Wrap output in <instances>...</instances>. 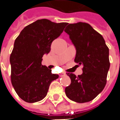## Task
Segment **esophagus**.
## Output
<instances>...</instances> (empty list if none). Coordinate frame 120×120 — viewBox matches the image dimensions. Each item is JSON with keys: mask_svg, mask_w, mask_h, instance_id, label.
Wrapping results in <instances>:
<instances>
[{"mask_svg": "<svg viewBox=\"0 0 120 120\" xmlns=\"http://www.w3.org/2000/svg\"><path fill=\"white\" fill-rule=\"evenodd\" d=\"M59 75H60V77H63V76H64V75H66V74L65 73H61V74H59Z\"/></svg>", "mask_w": 120, "mask_h": 120, "instance_id": "obj_1", "label": "esophagus"}]
</instances>
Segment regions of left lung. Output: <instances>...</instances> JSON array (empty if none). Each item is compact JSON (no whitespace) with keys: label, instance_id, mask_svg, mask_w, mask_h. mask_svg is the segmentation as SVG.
I'll return each instance as SVG.
<instances>
[{"label":"left lung","instance_id":"8db88e82","mask_svg":"<svg viewBox=\"0 0 120 120\" xmlns=\"http://www.w3.org/2000/svg\"><path fill=\"white\" fill-rule=\"evenodd\" d=\"M64 31L76 49L74 62L83 66L81 75L67 74L71 83L66 87L65 93L74 102H89L102 92L106 84L110 65L109 49L102 36L89 23H70Z\"/></svg>","mask_w":120,"mask_h":120}]
</instances>
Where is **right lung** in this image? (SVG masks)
Masks as SVG:
<instances>
[{"label": "right lung", "mask_w": 120, "mask_h": 120, "mask_svg": "<svg viewBox=\"0 0 120 120\" xmlns=\"http://www.w3.org/2000/svg\"><path fill=\"white\" fill-rule=\"evenodd\" d=\"M68 23L38 19L25 27L15 39L10 57L11 82L23 101L33 103L46 97L51 82L58 78L42 65L43 56L51 43L63 32Z\"/></svg>", "instance_id": "right-lung-1"}]
</instances>
